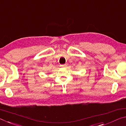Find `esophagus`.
<instances>
[{
    "mask_svg": "<svg viewBox=\"0 0 126 126\" xmlns=\"http://www.w3.org/2000/svg\"><path fill=\"white\" fill-rule=\"evenodd\" d=\"M67 66V64H61V67H66Z\"/></svg>",
    "mask_w": 126,
    "mask_h": 126,
    "instance_id": "esophagus-1",
    "label": "esophagus"
}]
</instances>
